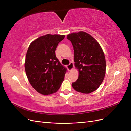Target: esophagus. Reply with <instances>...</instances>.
<instances>
[{
  "label": "esophagus",
  "mask_w": 131,
  "mask_h": 131,
  "mask_svg": "<svg viewBox=\"0 0 131 131\" xmlns=\"http://www.w3.org/2000/svg\"><path fill=\"white\" fill-rule=\"evenodd\" d=\"M73 68H74V64L73 62H70V63H69V65H68V70L69 71H71L73 69Z\"/></svg>",
  "instance_id": "esophagus-1"
}]
</instances>
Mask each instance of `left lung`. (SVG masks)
I'll list each match as a JSON object with an SVG mask.
<instances>
[{
    "mask_svg": "<svg viewBox=\"0 0 131 131\" xmlns=\"http://www.w3.org/2000/svg\"><path fill=\"white\" fill-rule=\"evenodd\" d=\"M67 39L73 46L75 66L79 74L78 78L72 83V86L79 92H92L101 84L105 75L104 52L99 43L85 32L69 34Z\"/></svg>",
    "mask_w": 131,
    "mask_h": 131,
    "instance_id": "1",
    "label": "left lung"
}]
</instances>
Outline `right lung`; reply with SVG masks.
Masks as SVG:
<instances>
[{
  "label": "right lung",
  "instance_id": "add662e5",
  "mask_svg": "<svg viewBox=\"0 0 131 131\" xmlns=\"http://www.w3.org/2000/svg\"><path fill=\"white\" fill-rule=\"evenodd\" d=\"M64 35L47 34L30 44L25 69L30 84L38 92L48 95L56 92L63 81L66 69L56 56L55 51Z\"/></svg>",
  "mask_w": 131,
  "mask_h": 131
}]
</instances>
